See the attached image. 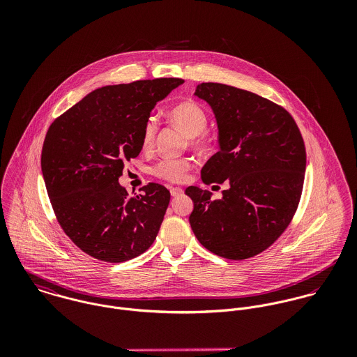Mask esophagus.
<instances>
[{
	"label": "esophagus",
	"instance_id": "esophagus-1",
	"mask_svg": "<svg viewBox=\"0 0 357 357\" xmlns=\"http://www.w3.org/2000/svg\"><path fill=\"white\" fill-rule=\"evenodd\" d=\"M183 192H184V191H183L181 188H178V187L170 188V194H172V197H180Z\"/></svg>",
	"mask_w": 357,
	"mask_h": 357
}]
</instances>
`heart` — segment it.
<instances>
[{
    "instance_id": "1",
    "label": "heart",
    "mask_w": 357,
    "mask_h": 357,
    "mask_svg": "<svg viewBox=\"0 0 357 357\" xmlns=\"http://www.w3.org/2000/svg\"><path fill=\"white\" fill-rule=\"evenodd\" d=\"M169 119L187 136L195 149H204L210 143V136L204 130L207 126V112L199 102L184 100L177 102L169 109ZM158 130V123L153 116L147 118L142 132L143 150H151ZM192 169V162L187 158L183 159H163L153 167V174L159 178L181 183L187 178L188 172Z\"/></svg>"
}]
</instances>
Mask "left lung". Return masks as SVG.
Instances as JSON below:
<instances>
[{
  "label": "left lung",
  "instance_id": "left-lung-1",
  "mask_svg": "<svg viewBox=\"0 0 357 357\" xmlns=\"http://www.w3.org/2000/svg\"><path fill=\"white\" fill-rule=\"evenodd\" d=\"M218 129L220 151L202 167L204 184L228 181L222 198L188 187L191 228L207 250L245 259L269 248L287 228L301 198L305 146L291 115L275 102L235 86L204 82Z\"/></svg>",
  "mask_w": 357,
  "mask_h": 357
}]
</instances>
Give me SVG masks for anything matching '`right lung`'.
<instances>
[{"mask_svg":"<svg viewBox=\"0 0 357 357\" xmlns=\"http://www.w3.org/2000/svg\"><path fill=\"white\" fill-rule=\"evenodd\" d=\"M184 81L158 78L102 86L50 126L41 169L52 207L67 236L86 255L123 262L155 241L170 202L159 184L130 197L119 184L125 162L142 151L155 104Z\"/></svg>","mask_w":357,"mask_h":357,"instance_id":"add662e5","label":"right lung"}]
</instances>
